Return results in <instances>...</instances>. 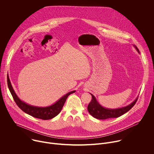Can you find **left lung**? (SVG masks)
Here are the masks:
<instances>
[{
    "label": "left lung",
    "instance_id": "obj_1",
    "mask_svg": "<svg viewBox=\"0 0 154 154\" xmlns=\"http://www.w3.org/2000/svg\"><path fill=\"white\" fill-rule=\"evenodd\" d=\"M134 47L140 53L137 47L135 46H134ZM91 95L92 96V99L91 101L89 103L88 106V110L91 115H92L94 118L99 119H106L109 118H118L129 111L135 105L138 100L137 97L132 103L122 108L116 109H108L101 106L97 101L96 97L92 94H91Z\"/></svg>",
    "mask_w": 154,
    "mask_h": 154
}]
</instances>
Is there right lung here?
Returning a JSON list of instances; mask_svg holds the SVG:
<instances>
[{"label": "right lung", "instance_id": "right-lung-1", "mask_svg": "<svg viewBox=\"0 0 154 154\" xmlns=\"http://www.w3.org/2000/svg\"><path fill=\"white\" fill-rule=\"evenodd\" d=\"M8 86L14 100L22 110L34 118L43 120L51 119L57 116L60 113L68 96L75 92V91H72L66 94H65L64 96L61 97L57 102L51 106L40 107L29 105L20 100L13 88L9 78L8 79Z\"/></svg>", "mask_w": 154, "mask_h": 154}]
</instances>
